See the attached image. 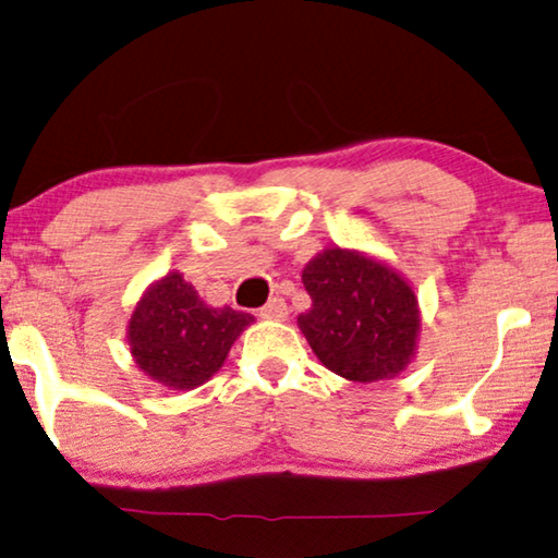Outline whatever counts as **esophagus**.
<instances>
[{"label":"esophagus","instance_id":"obj_1","mask_svg":"<svg viewBox=\"0 0 558 558\" xmlns=\"http://www.w3.org/2000/svg\"><path fill=\"white\" fill-rule=\"evenodd\" d=\"M259 316H263V318H272V322H283V318L288 316L286 301L280 299V295H275V299H270V301L265 303L263 308H259Z\"/></svg>","mask_w":558,"mask_h":558}]
</instances>
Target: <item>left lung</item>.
Instances as JSON below:
<instances>
[{"label":"left lung","mask_w":558,"mask_h":558,"mask_svg":"<svg viewBox=\"0 0 558 558\" xmlns=\"http://www.w3.org/2000/svg\"><path fill=\"white\" fill-rule=\"evenodd\" d=\"M311 308L303 337L324 367L352 383L396 377L421 329L418 299L392 267L352 250H324L303 267Z\"/></svg>","instance_id":"left-lung-1"}]
</instances>
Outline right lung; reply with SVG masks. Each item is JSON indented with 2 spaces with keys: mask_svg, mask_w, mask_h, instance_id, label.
<instances>
[{
  "mask_svg": "<svg viewBox=\"0 0 558 558\" xmlns=\"http://www.w3.org/2000/svg\"><path fill=\"white\" fill-rule=\"evenodd\" d=\"M255 318L211 308L181 272H168L140 299L130 318V352L137 367L170 390H193L225 365L229 349Z\"/></svg>",
  "mask_w": 558,
  "mask_h": 558,
  "instance_id": "obj_1",
  "label": "right lung"
}]
</instances>
